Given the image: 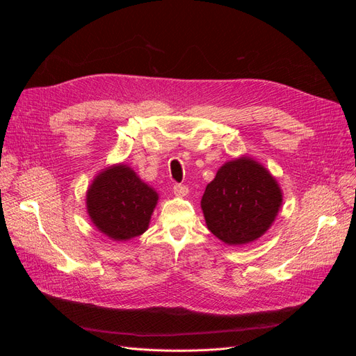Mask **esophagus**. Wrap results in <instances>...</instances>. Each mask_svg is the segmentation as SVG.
Instances as JSON below:
<instances>
[{
    "label": "esophagus",
    "mask_w": 356,
    "mask_h": 356,
    "mask_svg": "<svg viewBox=\"0 0 356 356\" xmlns=\"http://www.w3.org/2000/svg\"><path fill=\"white\" fill-rule=\"evenodd\" d=\"M174 195L178 197H184L188 195V187L184 184H175L174 186Z\"/></svg>",
    "instance_id": "esophagus-1"
}]
</instances>
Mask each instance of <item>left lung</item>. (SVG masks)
<instances>
[{
    "mask_svg": "<svg viewBox=\"0 0 356 356\" xmlns=\"http://www.w3.org/2000/svg\"><path fill=\"white\" fill-rule=\"evenodd\" d=\"M200 204L212 234L227 245H245L270 229L282 191L270 172L245 156L218 169Z\"/></svg>",
    "mask_w": 356,
    "mask_h": 356,
    "instance_id": "8db88e82",
    "label": "left lung"
}]
</instances>
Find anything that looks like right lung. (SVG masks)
<instances>
[{
    "label": "right lung",
    "instance_id": "right-lung-1",
    "mask_svg": "<svg viewBox=\"0 0 356 356\" xmlns=\"http://www.w3.org/2000/svg\"><path fill=\"white\" fill-rule=\"evenodd\" d=\"M157 200L156 190L123 163L99 172L86 195L88 213L96 229L120 242L148 229Z\"/></svg>",
    "mask_w": 356,
    "mask_h": 356
}]
</instances>
